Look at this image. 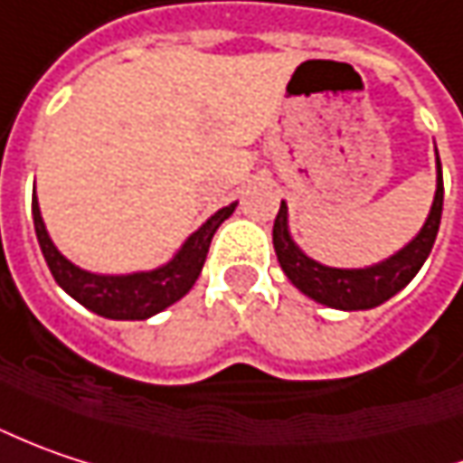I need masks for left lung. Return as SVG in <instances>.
I'll list each match as a JSON object with an SVG mask.
<instances>
[{
    "label": "left lung",
    "instance_id": "8db88e82",
    "mask_svg": "<svg viewBox=\"0 0 463 463\" xmlns=\"http://www.w3.org/2000/svg\"><path fill=\"white\" fill-rule=\"evenodd\" d=\"M440 213H443V174L438 158V187L425 226L411 242L402 247L396 255L385 258L383 263L367 268H331L307 258L291 240L287 203H281L279 216L273 221V250L287 279L310 299L334 310H373L404 289L428 260L440 229Z\"/></svg>",
    "mask_w": 463,
    "mask_h": 463
}]
</instances>
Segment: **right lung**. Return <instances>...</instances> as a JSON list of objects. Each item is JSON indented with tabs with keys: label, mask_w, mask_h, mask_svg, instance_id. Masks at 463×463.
Listing matches in <instances>:
<instances>
[{
	"label": "right lung",
	"mask_w": 463,
	"mask_h": 463,
	"mask_svg": "<svg viewBox=\"0 0 463 463\" xmlns=\"http://www.w3.org/2000/svg\"><path fill=\"white\" fill-rule=\"evenodd\" d=\"M234 208H237V203L216 211L197 232L187 237V242L179 247V252L169 263L153 268V270L125 273V276H101V273H90V270H82L75 263H70L59 252L57 244L52 242V237L43 226V219H41V208H38L35 195L33 226L41 252L46 258V266L52 270L54 281L72 299H78L82 307H88L101 317L146 320L156 312L166 310L169 305H174L176 299H182L187 291L193 289V284L203 270L216 229L234 213Z\"/></svg>",
	"instance_id": "obj_1"
}]
</instances>
